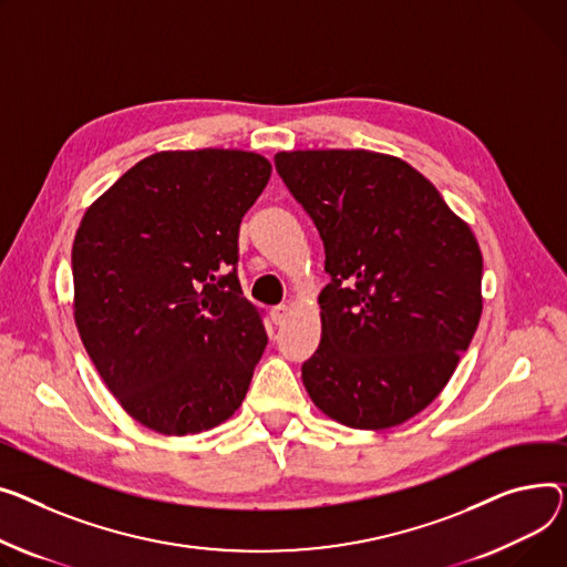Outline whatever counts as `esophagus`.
Segmentation results:
<instances>
[{"label": "esophagus", "mask_w": 567, "mask_h": 567, "mask_svg": "<svg viewBox=\"0 0 567 567\" xmlns=\"http://www.w3.org/2000/svg\"><path fill=\"white\" fill-rule=\"evenodd\" d=\"M289 312H291V310H289V306H276V308L271 310V319H274V323H278V326H280V323H285V321L289 319Z\"/></svg>", "instance_id": "34e87169"}]
</instances>
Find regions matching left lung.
Returning <instances> with one entry per match:
<instances>
[{"instance_id":"1","label":"left lung","mask_w":567,"mask_h":567,"mask_svg":"<svg viewBox=\"0 0 567 567\" xmlns=\"http://www.w3.org/2000/svg\"><path fill=\"white\" fill-rule=\"evenodd\" d=\"M274 162L317 225L330 276L303 385L344 426L403 424L444 390L476 332L483 257L470 225L390 155L293 150Z\"/></svg>"}]
</instances>
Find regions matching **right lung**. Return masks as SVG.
I'll list each match as a JSON object with an SVG mask.
<instances>
[{
  "mask_svg": "<svg viewBox=\"0 0 567 567\" xmlns=\"http://www.w3.org/2000/svg\"><path fill=\"white\" fill-rule=\"evenodd\" d=\"M271 177L244 150H175L132 166L72 244L74 323L104 385L164 435L230 420L267 347L244 298L239 225Z\"/></svg>",
  "mask_w": 567,
  "mask_h": 567,
  "instance_id": "obj_1",
  "label": "right lung"
}]
</instances>
